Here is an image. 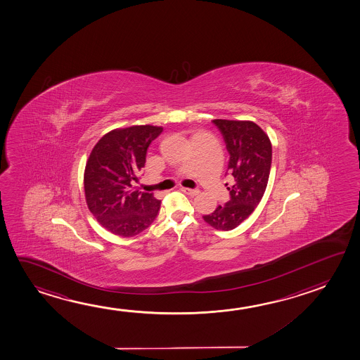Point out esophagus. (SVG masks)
<instances>
[{
  "label": "esophagus",
  "instance_id": "34e87169",
  "mask_svg": "<svg viewBox=\"0 0 360 360\" xmlns=\"http://www.w3.org/2000/svg\"><path fill=\"white\" fill-rule=\"evenodd\" d=\"M181 191L184 192V193H187V195H197L200 193V189L197 188H181Z\"/></svg>",
  "mask_w": 360,
  "mask_h": 360
}]
</instances>
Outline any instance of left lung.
Returning a JSON list of instances; mask_svg holds the SVG:
<instances>
[{
  "instance_id": "8db88e82",
  "label": "left lung",
  "mask_w": 360,
  "mask_h": 360,
  "mask_svg": "<svg viewBox=\"0 0 360 360\" xmlns=\"http://www.w3.org/2000/svg\"><path fill=\"white\" fill-rule=\"evenodd\" d=\"M230 154L226 174H231L230 200L203 219L213 229H236L254 212L265 193L271 169L272 147L269 136L254 122L214 119ZM229 186V183H226Z\"/></svg>"
}]
</instances>
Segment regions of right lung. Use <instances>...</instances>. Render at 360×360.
I'll list each match as a JSON object with an SVG mask.
<instances>
[{
    "label": "right lung",
    "instance_id": "obj_1",
    "mask_svg": "<svg viewBox=\"0 0 360 360\" xmlns=\"http://www.w3.org/2000/svg\"><path fill=\"white\" fill-rule=\"evenodd\" d=\"M160 127L134 125L109 131L89 155L84 189L90 212L114 235L136 236L147 230L160 211L153 193L133 188L146 165L148 147Z\"/></svg>",
    "mask_w": 360,
    "mask_h": 360
}]
</instances>
